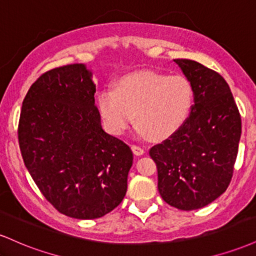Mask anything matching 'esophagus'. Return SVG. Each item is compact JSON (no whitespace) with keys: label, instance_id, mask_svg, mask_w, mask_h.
Wrapping results in <instances>:
<instances>
[{"label":"esophagus","instance_id":"1","mask_svg":"<svg viewBox=\"0 0 256 256\" xmlns=\"http://www.w3.org/2000/svg\"><path fill=\"white\" fill-rule=\"evenodd\" d=\"M131 149H132V152H134V155L144 154V149H143V146H138V144H132L131 146Z\"/></svg>","mask_w":256,"mask_h":256}]
</instances>
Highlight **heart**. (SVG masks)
I'll return each mask as SVG.
<instances>
[{
	"instance_id": "b5f03b06",
	"label": "heart",
	"mask_w": 256,
	"mask_h": 256,
	"mask_svg": "<svg viewBox=\"0 0 256 256\" xmlns=\"http://www.w3.org/2000/svg\"><path fill=\"white\" fill-rule=\"evenodd\" d=\"M192 101V86L183 76L146 71L126 76L116 90L102 91L98 107L113 134H122L134 114L140 132L158 140L170 136L183 124Z\"/></svg>"
}]
</instances>
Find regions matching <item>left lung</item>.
Here are the masks:
<instances>
[{
  "mask_svg": "<svg viewBox=\"0 0 256 256\" xmlns=\"http://www.w3.org/2000/svg\"><path fill=\"white\" fill-rule=\"evenodd\" d=\"M174 62L192 84L194 104L185 122L149 150L158 166V189L183 210L210 204L228 189L242 132L230 86L218 72L188 58Z\"/></svg>",
  "mask_w": 256,
  "mask_h": 256,
  "instance_id": "8db88e82",
  "label": "left lung"
}]
</instances>
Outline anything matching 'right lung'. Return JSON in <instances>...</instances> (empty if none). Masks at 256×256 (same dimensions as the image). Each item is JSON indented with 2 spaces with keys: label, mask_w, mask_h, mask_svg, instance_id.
<instances>
[{
  "label": "right lung",
  "mask_w": 256,
  "mask_h": 256,
  "mask_svg": "<svg viewBox=\"0 0 256 256\" xmlns=\"http://www.w3.org/2000/svg\"><path fill=\"white\" fill-rule=\"evenodd\" d=\"M96 84L83 64L43 73L22 101L18 140L26 168L55 210L101 218L128 190L134 154L101 128Z\"/></svg>",
  "instance_id": "1"
}]
</instances>
